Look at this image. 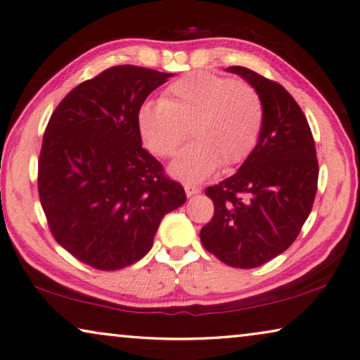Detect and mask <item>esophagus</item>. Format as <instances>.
Instances as JSON below:
<instances>
[{"label": "esophagus", "mask_w": 360, "mask_h": 360, "mask_svg": "<svg viewBox=\"0 0 360 360\" xmlns=\"http://www.w3.org/2000/svg\"><path fill=\"white\" fill-rule=\"evenodd\" d=\"M199 191H201V188L196 186V185H190V184H186V185H185V193H186V196H188V198H191V196L198 195Z\"/></svg>", "instance_id": "34e87169"}]
</instances>
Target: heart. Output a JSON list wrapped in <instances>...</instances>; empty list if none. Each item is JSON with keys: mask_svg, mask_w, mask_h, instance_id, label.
Masks as SVG:
<instances>
[{"mask_svg": "<svg viewBox=\"0 0 360 360\" xmlns=\"http://www.w3.org/2000/svg\"><path fill=\"white\" fill-rule=\"evenodd\" d=\"M262 122L261 96L251 85L207 72L181 77L162 99H148L136 110L138 134L154 156H172L190 130L193 143L169 165V174L185 184L206 180L220 164L245 161Z\"/></svg>", "mask_w": 360, "mask_h": 360, "instance_id": "1", "label": "heart"}]
</instances>
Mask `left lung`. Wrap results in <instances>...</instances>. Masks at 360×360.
Masks as SVG:
<instances>
[{"mask_svg":"<svg viewBox=\"0 0 360 360\" xmlns=\"http://www.w3.org/2000/svg\"><path fill=\"white\" fill-rule=\"evenodd\" d=\"M226 72L257 91L264 122L236 174L206 188L214 217L199 236L224 264L254 269L288 250L300 235L317 193L319 162L306 115L283 86L241 65Z\"/></svg>","mask_w":360,"mask_h":360,"instance_id":"obj_1","label":"left lung"}]
</instances>
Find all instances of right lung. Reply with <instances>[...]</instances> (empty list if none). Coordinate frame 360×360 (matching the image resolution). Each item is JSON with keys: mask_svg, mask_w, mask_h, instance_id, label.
Returning a JSON list of instances; mask_svg holds the SVG:
<instances>
[{"mask_svg": "<svg viewBox=\"0 0 360 360\" xmlns=\"http://www.w3.org/2000/svg\"><path fill=\"white\" fill-rule=\"evenodd\" d=\"M172 75L115 65L75 86L49 119L38 195L56 241L90 267L140 261L164 215L186 201L136 127L138 108Z\"/></svg>", "mask_w": 360, "mask_h": 360, "instance_id": "1", "label": "right lung"}]
</instances>
